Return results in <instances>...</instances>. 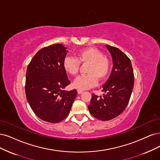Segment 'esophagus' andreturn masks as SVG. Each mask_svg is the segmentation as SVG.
Segmentation results:
<instances>
[{
  "label": "esophagus",
  "mask_w": 160,
  "mask_h": 160,
  "mask_svg": "<svg viewBox=\"0 0 160 160\" xmlns=\"http://www.w3.org/2000/svg\"><path fill=\"white\" fill-rule=\"evenodd\" d=\"M77 92H78V94H81L82 92H83V91L80 90H77Z\"/></svg>",
  "instance_id": "1"
}]
</instances>
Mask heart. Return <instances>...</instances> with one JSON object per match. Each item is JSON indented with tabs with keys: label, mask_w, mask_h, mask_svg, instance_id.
<instances>
[{
	"label": "heart",
	"mask_w": 160,
	"mask_h": 160,
	"mask_svg": "<svg viewBox=\"0 0 160 160\" xmlns=\"http://www.w3.org/2000/svg\"><path fill=\"white\" fill-rule=\"evenodd\" d=\"M80 62L89 64L87 75L80 76L73 82L74 88L80 90L90 89L96 86L99 80L108 76L111 70V61L103 53L95 47H87L77 52V58L65 57L63 61L64 70L70 75L76 76L79 72Z\"/></svg>",
	"instance_id": "b5f03b06"
}]
</instances>
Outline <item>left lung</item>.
I'll return each mask as SVG.
<instances>
[{
  "label": "left lung",
  "instance_id": "1",
  "mask_svg": "<svg viewBox=\"0 0 160 160\" xmlns=\"http://www.w3.org/2000/svg\"><path fill=\"white\" fill-rule=\"evenodd\" d=\"M106 47L113 59V69L103 86V96L93 93L88 105L90 113L101 121L113 119L122 113L129 102L134 80L130 58L117 47Z\"/></svg>",
  "mask_w": 160,
  "mask_h": 160
}]
</instances>
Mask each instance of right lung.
Listing matches in <instances>:
<instances>
[{"mask_svg":"<svg viewBox=\"0 0 160 160\" xmlns=\"http://www.w3.org/2000/svg\"><path fill=\"white\" fill-rule=\"evenodd\" d=\"M62 44H53L40 49L28 66L26 95L33 111L43 121L57 123L70 113L76 90H63L70 84L63 61L67 52Z\"/></svg>","mask_w":160,"mask_h":160,"instance_id":"1","label":"right lung"}]
</instances>
